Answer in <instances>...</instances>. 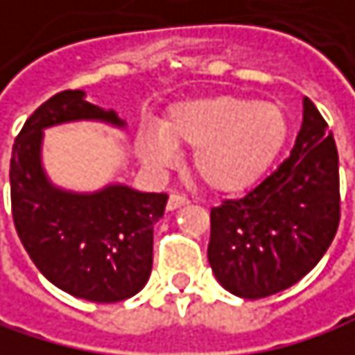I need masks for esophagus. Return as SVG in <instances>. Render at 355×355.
Listing matches in <instances>:
<instances>
[{
  "mask_svg": "<svg viewBox=\"0 0 355 355\" xmlns=\"http://www.w3.org/2000/svg\"><path fill=\"white\" fill-rule=\"evenodd\" d=\"M185 204H189V200H187V196L185 193H170V198H168V210H176V208H181V206H185Z\"/></svg>",
  "mask_w": 355,
  "mask_h": 355,
  "instance_id": "34e87169",
  "label": "esophagus"
}]
</instances>
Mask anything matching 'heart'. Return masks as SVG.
<instances>
[{
	"mask_svg": "<svg viewBox=\"0 0 355 355\" xmlns=\"http://www.w3.org/2000/svg\"><path fill=\"white\" fill-rule=\"evenodd\" d=\"M289 135L281 103L241 95H206L174 103L162 128L139 132V153L153 168L191 147L198 179L216 193H243L272 168Z\"/></svg>",
	"mask_w": 355,
	"mask_h": 355,
	"instance_id": "1",
	"label": "heart"
}]
</instances>
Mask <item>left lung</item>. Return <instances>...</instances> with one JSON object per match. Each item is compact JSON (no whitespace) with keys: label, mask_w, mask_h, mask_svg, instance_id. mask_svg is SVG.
Returning a JSON list of instances; mask_svg holds the SVG:
<instances>
[{"label":"left lung","mask_w":355,"mask_h":355,"mask_svg":"<svg viewBox=\"0 0 355 355\" xmlns=\"http://www.w3.org/2000/svg\"><path fill=\"white\" fill-rule=\"evenodd\" d=\"M339 220L337 145L327 120L306 97L291 155L248 196L210 210L212 272L243 300L285 291L320 262Z\"/></svg>","instance_id":"8db88e82"}]
</instances>
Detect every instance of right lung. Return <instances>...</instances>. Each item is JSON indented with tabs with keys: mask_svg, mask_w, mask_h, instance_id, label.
Returning a JSON list of instances; mask_svg holds the SVG:
<instances>
[{
	"mask_svg": "<svg viewBox=\"0 0 355 355\" xmlns=\"http://www.w3.org/2000/svg\"><path fill=\"white\" fill-rule=\"evenodd\" d=\"M70 120L124 122L85 101L83 91H62L41 103L18 132L10 159L12 218L41 270L62 291L114 304L139 293L153 262V225L164 216L166 193H139L112 185L91 196L55 189L41 168L43 128Z\"/></svg>",
	"mask_w": 355,
	"mask_h": 355,
	"instance_id": "1",
	"label": "right lung"
}]
</instances>
